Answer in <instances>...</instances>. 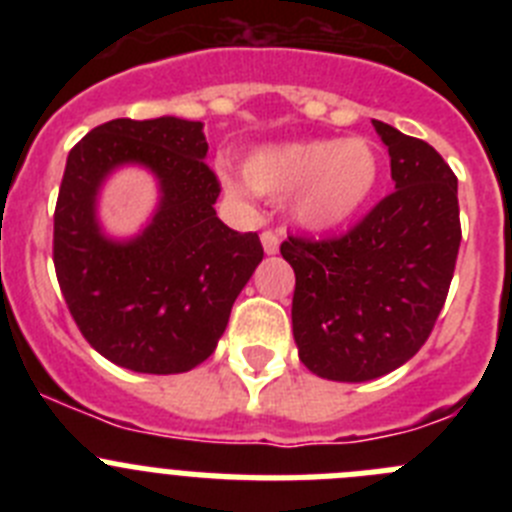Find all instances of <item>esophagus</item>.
Masks as SVG:
<instances>
[{
    "label": "esophagus",
    "mask_w": 512,
    "mask_h": 512,
    "mask_svg": "<svg viewBox=\"0 0 512 512\" xmlns=\"http://www.w3.org/2000/svg\"><path fill=\"white\" fill-rule=\"evenodd\" d=\"M261 243H264V251L269 253H277L279 251V233L277 230H264V233H261Z\"/></svg>",
    "instance_id": "obj_1"
}]
</instances>
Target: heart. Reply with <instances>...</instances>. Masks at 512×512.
<instances>
[{"label": "heart", "instance_id": "b5f03b06", "mask_svg": "<svg viewBox=\"0 0 512 512\" xmlns=\"http://www.w3.org/2000/svg\"><path fill=\"white\" fill-rule=\"evenodd\" d=\"M243 179L261 197L282 200L292 194V212L315 230L348 223L372 197L379 179V156L366 140H292L253 151ZM230 189H241L225 174Z\"/></svg>", "mask_w": 512, "mask_h": 512}]
</instances>
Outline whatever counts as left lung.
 <instances>
[{
  "label": "left lung",
  "mask_w": 512,
  "mask_h": 512,
  "mask_svg": "<svg viewBox=\"0 0 512 512\" xmlns=\"http://www.w3.org/2000/svg\"><path fill=\"white\" fill-rule=\"evenodd\" d=\"M395 192L333 238L289 235L292 330L302 364L336 382H366L420 351L454 279L461 243L456 174L425 140L374 120Z\"/></svg>",
  "instance_id": "obj_1"
}]
</instances>
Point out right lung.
<instances>
[{
	"label": "right lung",
	"mask_w": 512,
	"mask_h": 512,
	"mask_svg": "<svg viewBox=\"0 0 512 512\" xmlns=\"http://www.w3.org/2000/svg\"><path fill=\"white\" fill-rule=\"evenodd\" d=\"M202 122L179 117L97 125L66 158L53 264L61 295L94 351L140 374L189 372L215 351L230 307L264 259L259 235L217 217L220 179L205 164ZM120 163L148 165L165 200L130 244L101 238L93 194Z\"/></svg>",
	"instance_id": "add662e5"
}]
</instances>
